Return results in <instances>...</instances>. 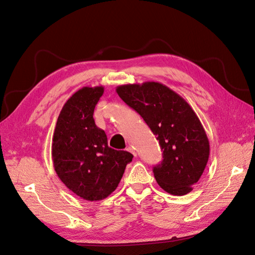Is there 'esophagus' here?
<instances>
[{
	"label": "esophagus",
	"instance_id": "obj_1",
	"mask_svg": "<svg viewBox=\"0 0 255 255\" xmlns=\"http://www.w3.org/2000/svg\"><path fill=\"white\" fill-rule=\"evenodd\" d=\"M128 152H130V153H132L133 154V155L136 157L137 156V151L135 150V148H133V146H128V148L127 149Z\"/></svg>",
	"mask_w": 255,
	"mask_h": 255
}]
</instances>
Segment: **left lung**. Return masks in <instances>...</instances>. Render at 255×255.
<instances>
[{
    "label": "left lung",
    "mask_w": 255,
    "mask_h": 255,
    "mask_svg": "<svg viewBox=\"0 0 255 255\" xmlns=\"http://www.w3.org/2000/svg\"><path fill=\"white\" fill-rule=\"evenodd\" d=\"M116 91L141 116L163 150V160L153 168L157 184L168 194H188L210 156V141L196 113L180 95L157 82L121 85Z\"/></svg>",
    "instance_id": "8db88e82"
}]
</instances>
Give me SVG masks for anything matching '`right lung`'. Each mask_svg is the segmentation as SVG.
I'll return each mask as SVG.
<instances>
[{
    "label": "right lung",
    "mask_w": 255,
    "mask_h": 255,
    "mask_svg": "<svg viewBox=\"0 0 255 255\" xmlns=\"http://www.w3.org/2000/svg\"><path fill=\"white\" fill-rule=\"evenodd\" d=\"M103 86L83 87L68 99L52 140L54 169L66 186L87 201H100L117 188L133 155L110 148L94 112Z\"/></svg>",
    "instance_id": "add662e5"
}]
</instances>
